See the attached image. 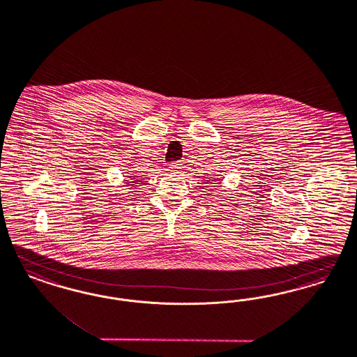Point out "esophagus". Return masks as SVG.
<instances>
[{"label":"esophagus","mask_w":357,"mask_h":357,"mask_svg":"<svg viewBox=\"0 0 357 357\" xmlns=\"http://www.w3.org/2000/svg\"><path fill=\"white\" fill-rule=\"evenodd\" d=\"M170 170L172 172H179L182 170V163L181 162H174L170 165Z\"/></svg>","instance_id":"esophagus-1"}]
</instances>
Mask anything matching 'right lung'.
Wrapping results in <instances>:
<instances>
[{
  "label": "right lung",
  "instance_id": "add662e5",
  "mask_svg": "<svg viewBox=\"0 0 357 357\" xmlns=\"http://www.w3.org/2000/svg\"><path fill=\"white\" fill-rule=\"evenodd\" d=\"M132 179H135V176H133V178H132ZM132 183H135V185H133V187H135V182H132Z\"/></svg>",
  "mask_w": 357,
  "mask_h": 357
}]
</instances>
